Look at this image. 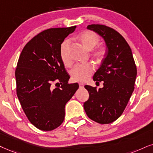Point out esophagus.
I'll list each match as a JSON object with an SVG mask.
<instances>
[{"label":"esophagus","instance_id":"34e87169","mask_svg":"<svg viewBox=\"0 0 153 153\" xmlns=\"http://www.w3.org/2000/svg\"><path fill=\"white\" fill-rule=\"evenodd\" d=\"M79 87H80V88H82L84 87V84L83 83H79Z\"/></svg>","mask_w":153,"mask_h":153}]
</instances>
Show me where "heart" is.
Masks as SVG:
<instances>
[{"instance_id": "b5f03b06", "label": "heart", "mask_w": 153, "mask_h": 153, "mask_svg": "<svg viewBox=\"0 0 153 153\" xmlns=\"http://www.w3.org/2000/svg\"><path fill=\"white\" fill-rule=\"evenodd\" d=\"M79 40L85 48L91 50L100 41V37L98 34L91 30H85L82 32L79 35ZM71 40L66 39L63 41L60 46V56L62 60L63 64L66 66L71 65V61L69 56V49H70ZM105 54V50L103 48H98L94 50V55L96 58L100 59ZM94 67L92 63H86V64H78L75 65L71 71V78L75 82H84L90 78L93 74Z\"/></svg>"}]
</instances>
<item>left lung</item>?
Returning a JSON list of instances; mask_svg holds the SVG:
<instances>
[{
    "mask_svg": "<svg viewBox=\"0 0 153 153\" xmlns=\"http://www.w3.org/2000/svg\"><path fill=\"white\" fill-rule=\"evenodd\" d=\"M88 29L104 39L107 51L93 77L97 82L102 81L104 86L97 90L85 85L90 97L84 109L92 121L107 124L116 121L127 106L135 88L136 65L130 46L117 31L103 25H90Z\"/></svg>",
    "mask_w": 153,
    "mask_h": 153,
    "instance_id": "left-lung-1",
    "label": "left lung"
}]
</instances>
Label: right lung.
I'll list each match as a JSON object with an SVG mask.
<instances>
[{
  "label": "right lung",
  "mask_w": 153,
  "mask_h": 153,
  "mask_svg": "<svg viewBox=\"0 0 153 153\" xmlns=\"http://www.w3.org/2000/svg\"><path fill=\"white\" fill-rule=\"evenodd\" d=\"M75 27L42 31L27 43L17 61V96L29 121L40 130L52 131L63 123L65 104L79 88L68 83L60 56L61 43Z\"/></svg>",
  "instance_id": "obj_1"
}]
</instances>
